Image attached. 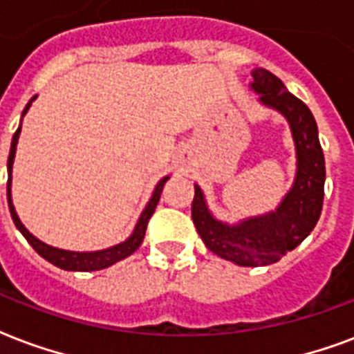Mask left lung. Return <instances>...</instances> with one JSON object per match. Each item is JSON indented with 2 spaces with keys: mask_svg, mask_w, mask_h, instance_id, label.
Returning <instances> with one entry per match:
<instances>
[{
  "mask_svg": "<svg viewBox=\"0 0 354 354\" xmlns=\"http://www.w3.org/2000/svg\"><path fill=\"white\" fill-rule=\"evenodd\" d=\"M252 77L250 88L260 94L258 102L279 111L290 124L297 158L290 191L273 212L237 223H226L213 215L198 183L191 206L196 232L207 249L243 267L271 266L301 245L319 221L325 195V158L312 111L288 93L284 83L269 70L254 68Z\"/></svg>",
  "mask_w": 354,
  "mask_h": 354,
  "instance_id": "obj_1",
  "label": "left lung"
}]
</instances>
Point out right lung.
Masks as SVG:
<instances>
[{
	"label": "right lung",
	"instance_id": "right-lung-1",
	"mask_svg": "<svg viewBox=\"0 0 354 354\" xmlns=\"http://www.w3.org/2000/svg\"><path fill=\"white\" fill-rule=\"evenodd\" d=\"M37 96L29 100V104L26 105V109L21 113V118L26 117V113L29 111V107L35 102ZM20 131H21V120L20 126L16 129V133L12 135V142H10V152H9V161H7V172H9V182H7V201H9V209H10V217L15 221L16 228L21 232V236L26 237L27 243L33 247L37 252H39L44 260H48L50 263H53L59 269H64V271H100V269H105V267H111L113 263L128 258L135 252V250L141 247L142 239H145V234H147V226L148 221L152 217V213L156 212V206H158L159 196H161V191L165 187L167 180L171 176L161 178L153 189L152 196L150 201L142 209L141 217L137 221L133 232L129 234V237H126L124 241L113 245V247H107V249L102 250H85V252H80V250H66V249H57V247H51L48 243L40 241L39 237H35L31 232L27 230L24 223L18 217V213L15 209V204H12V196H10V185H12V163H15V156H16V145H18V139H20Z\"/></svg>",
	"mask_w": 354,
	"mask_h": 354
}]
</instances>
